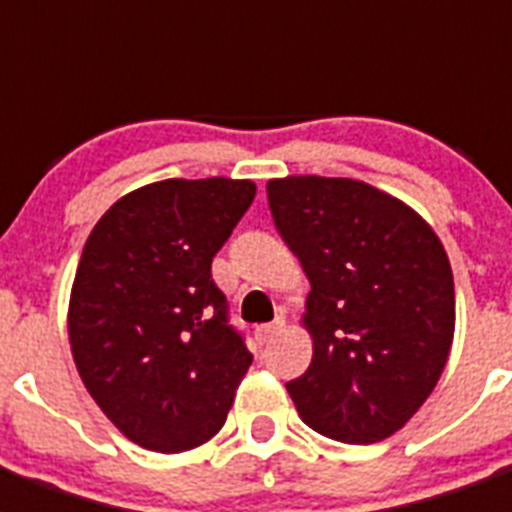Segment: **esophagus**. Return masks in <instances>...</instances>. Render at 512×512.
<instances>
[{"instance_id":"34e87169","label":"esophagus","mask_w":512,"mask_h":512,"mask_svg":"<svg viewBox=\"0 0 512 512\" xmlns=\"http://www.w3.org/2000/svg\"><path fill=\"white\" fill-rule=\"evenodd\" d=\"M281 327H284V319H281V316H276L271 324H260V327L255 329V340L260 342V345H265V342L273 340V337L279 335Z\"/></svg>"}]
</instances>
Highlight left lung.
<instances>
[{
    "mask_svg": "<svg viewBox=\"0 0 512 512\" xmlns=\"http://www.w3.org/2000/svg\"><path fill=\"white\" fill-rule=\"evenodd\" d=\"M276 231L311 281V366L287 382L308 428L377 444L436 388L454 335V279L414 209L348 177L268 183Z\"/></svg>",
    "mask_w": 512,
    "mask_h": 512,
    "instance_id": "8db88e82",
    "label": "left lung"
}]
</instances>
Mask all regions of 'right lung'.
<instances>
[{"instance_id":"obj_1","label":"right lung","mask_w":512,"mask_h":512,"mask_svg":"<svg viewBox=\"0 0 512 512\" xmlns=\"http://www.w3.org/2000/svg\"><path fill=\"white\" fill-rule=\"evenodd\" d=\"M252 199L249 180H162L116 201L84 244L68 308L76 369L143 449L209 441L252 364L212 281Z\"/></svg>"}]
</instances>
